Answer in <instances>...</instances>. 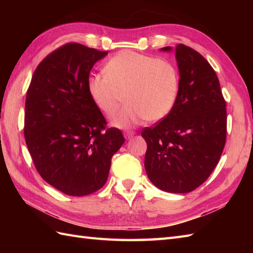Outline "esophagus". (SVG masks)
<instances>
[{
  "instance_id": "1",
  "label": "esophagus",
  "mask_w": 253,
  "mask_h": 253,
  "mask_svg": "<svg viewBox=\"0 0 253 253\" xmlns=\"http://www.w3.org/2000/svg\"><path fill=\"white\" fill-rule=\"evenodd\" d=\"M133 135H135V131H125V132H124V137H125L126 139L131 138Z\"/></svg>"
}]
</instances>
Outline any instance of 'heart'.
<instances>
[{
    "label": "heart",
    "mask_w": 253,
    "mask_h": 253,
    "mask_svg": "<svg viewBox=\"0 0 253 253\" xmlns=\"http://www.w3.org/2000/svg\"><path fill=\"white\" fill-rule=\"evenodd\" d=\"M104 74L88 78L87 88L93 103L112 116L122 103L125 106L112 118L118 128H130L146 118L159 122L173 109L179 89V75L173 63L131 51H122L110 58Z\"/></svg>",
    "instance_id": "heart-1"
}]
</instances>
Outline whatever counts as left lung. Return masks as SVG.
Masks as SVG:
<instances>
[{"instance_id": "obj_1", "label": "left lung", "mask_w": 253, "mask_h": 253, "mask_svg": "<svg viewBox=\"0 0 253 253\" xmlns=\"http://www.w3.org/2000/svg\"><path fill=\"white\" fill-rule=\"evenodd\" d=\"M161 51H171L165 46ZM179 89L173 109L154 127L144 128V169L159 189L186 193L211 175L226 141V102L216 73L200 53L175 47Z\"/></svg>"}]
</instances>
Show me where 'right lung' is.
<instances>
[{"mask_svg":"<svg viewBox=\"0 0 253 253\" xmlns=\"http://www.w3.org/2000/svg\"><path fill=\"white\" fill-rule=\"evenodd\" d=\"M107 55L79 43L52 52L32 75L24 135L38 173L68 196L93 193L109 177L111 159L125 142L88 92L94 64Z\"/></svg>","mask_w":253,"mask_h":253,"instance_id":"obj_1","label":"right lung"}]
</instances>
